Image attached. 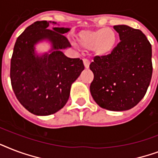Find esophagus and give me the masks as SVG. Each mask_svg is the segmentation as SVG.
<instances>
[{"instance_id":"1","label":"esophagus","mask_w":158,"mask_h":158,"mask_svg":"<svg viewBox=\"0 0 158 158\" xmlns=\"http://www.w3.org/2000/svg\"><path fill=\"white\" fill-rule=\"evenodd\" d=\"M83 64H84L85 68H89V66H90V62H89V60L84 58V59H83Z\"/></svg>"}]
</instances>
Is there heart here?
<instances>
[{
	"label": "heart",
	"mask_w": 158,
	"mask_h": 158,
	"mask_svg": "<svg viewBox=\"0 0 158 158\" xmlns=\"http://www.w3.org/2000/svg\"><path fill=\"white\" fill-rule=\"evenodd\" d=\"M77 44L84 50L91 49L98 57L107 56L114 49L117 44L115 30L109 27L82 30L77 35Z\"/></svg>",
	"instance_id": "obj_1"
}]
</instances>
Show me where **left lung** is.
<instances>
[{
  "label": "left lung",
  "mask_w": 158,
  "mask_h": 158,
  "mask_svg": "<svg viewBox=\"0 0 158 158\" xmlns=\"http://www.w3.org/2000/svg\"><path fill=\"white\" fill-rule=\"evenodd\" d=\"M120 42L107 56H96L90 90L101 108L130 110L143 98L152 74V45L143 33L128 25H114Z\"/></svg>",
  "instance_id": "1"
}]
</instances>
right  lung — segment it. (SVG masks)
I'll return each instance as SVG.
<instances>
[{"instance_id":"1","label":"right lung","mask_w":158,"mask_h":158,"mask_svg":"<svg viewBox=\"0 0 158 158\" xmlns=\"http://www.w3.org/2000/svg\"><path fill=\"white\" fill-rule=\"evenodd\" d=\"M36 21L17 38L10 61V81L19 103L36 115L56 113L68 102L72 84L83 70L82 60L70 58L62 50L70 48L63 34L69 28L54 27ZM43 40L51 43L48 53L38 55L34 46Z\"/></svg>"}]
</instances>
